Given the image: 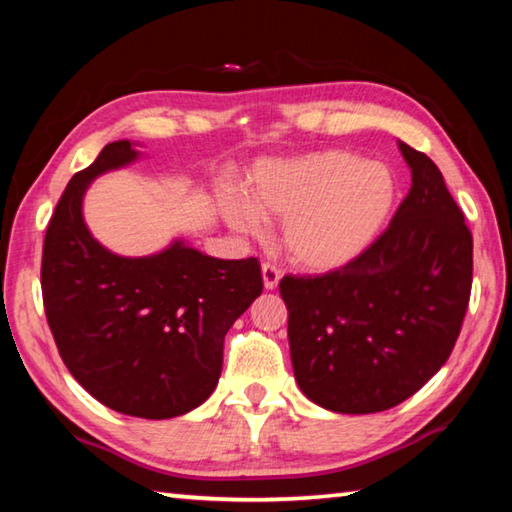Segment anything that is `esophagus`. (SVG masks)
<instances>
[{"label":"esophagus","mask_w":512,"mask_h":512,"mask_svg":"<svg viewBox=\"0 0 512 512\" xmlns=\"http://www.w3.org/2000/svg\"><path fill=\"white\" fill-rule=\"evenodd\" d=\"M280 277H282V271L277 268L275 264L271 262H264L262 264V280H264V289L273 291L277 284H280Z\"/></svg>","instance_id":"esophagus-1"}]
</instances>
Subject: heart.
Here are the masks:
<instances>
[{"label":"heart","mask_w":512,"mask_h":512,"mask_svg":"<svg viewBox=\"0 0 512 512\" xmlns=\"http://www.w3.org/2000/svg\"><path fill=\"white\" fill-rule=\"evenodd\" d=\"M248 200L223 194V214L235 230L255 232L259 216L282 221L289 257L309 271L352 262L379 237L397 201L395 173L348 151L257 164Z\"/></svg>","instance_id":"1"}]
</instances>
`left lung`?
I'll return each mask as SVG.
<instances>
[{
	"label": "left lung",
	"instance_id": "left-lung-1",
	"mask_svg": "<svg viewBox=\"0 0 512 512\" xmlns=\"http://www.w3.org/2000/svg\"><path fill=\"white\" fill-rule=\"evenodd\" d=\"M411 189L388 228L341 268L284 275L300 391L336 413H379L445 366L472 291V232L427 155L400 142Z\"/></svg>",
	"mask_w": 512,
	"mask_h": 512
}]
</instances>
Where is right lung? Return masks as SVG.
<instances>
[{
    "instance_id": "add662e5",
    "label": "right lung",
    "mask_w": 512,
    "mask_h": 512,
    "mask_svg": "<svg viewBox=\"0 0 512 512\" xmlns=\"http://www.w3.org/2000/svg\"><path fill=\"white\" fill-rule=\"evenodd\" d=\"M128 140L74 173L47 225L42 302L60 359L108 409L167 420L219 384L223 341L264 289L255 257L216 259L176 241L151 257H119L90 235L83 194L103 171L133 162Z\"/></svg>"
}]
</instances>
